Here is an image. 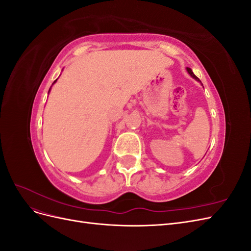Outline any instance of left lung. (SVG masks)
Segmentation results:
<instances>
[{"label":"left lung","instance_id":"1","mask_svg":"<svg viewBox=\"0 0 251 251\" xmlns=\"http://www.w3.org/2000/svg\"><path fill=\"white\" fill-rule=\"evenodd\" d=\"M186 70H187L188 74H189V75H191V76H192L193 78H195L196 80H198V81H200V80H199V78H198V77H197V76H196V75L194 74V72L192 71V69H191V68H186ZM200 82H201V81H200Z\"/></svg>","mask_w":251,"mask_h":251}]
</instances>
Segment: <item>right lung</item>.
Instances as JSON below:
<instances>
[{
	"instance_id": "right-lung-1",
	"label": "right lung",
	"mask_w": 251,
	"mask_h": 251,
	"mask_svg": "<svg viewBox=\"0 0 251 251\" xmlns=\"http://www.w3.org/2000/svg\"><path fill=\"white\" fill-rule=\"evenodd\" d=\"M56 80H57V79H55V80H54V82H55V81H56ZM54 82H53V83H54ZM53 83H52V85H53ZM49 91H50V90H49Z\"/></svg>"
}]
</instances>
